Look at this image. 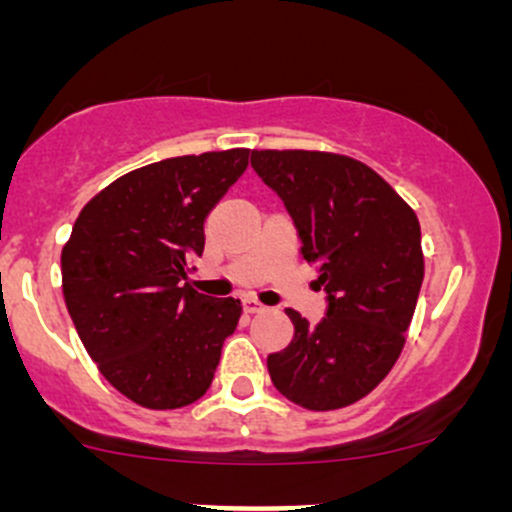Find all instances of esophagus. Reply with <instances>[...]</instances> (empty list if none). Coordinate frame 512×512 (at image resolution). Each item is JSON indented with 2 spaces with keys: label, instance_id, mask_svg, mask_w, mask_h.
I'll return each mask as SVG.
<instances>
[{
  "label": "esophagus",
  "instance_id": "34e87169",
  "mask_svg": "<svg viewBox=\"0 0 512 512\" xmlns=\"http://www.w3.org/2000/svg\"><path fill=\"white\" fill-rule=\"evenodd\" d=\"M242 309H245L247 314H260V312H265V304L257 302L255 297H245L242 299Z\"/></svg>",
  "mask_w": 512,
  "mask_h": 512
}]
</instances>
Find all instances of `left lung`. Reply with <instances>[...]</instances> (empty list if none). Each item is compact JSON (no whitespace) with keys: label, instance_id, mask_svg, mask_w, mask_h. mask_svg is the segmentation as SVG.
<instances>
[{"label":"left lung","instance_id":"left-lung-1","mask_svg":"<svg viewBox=\"0 0 512 512\" xmlns=\"http://www.w3.org/2000/svg\"><path fill=\"white\" fill-rule=\"evenodd\" d=\"M252 168L285 203L299 255L319 275L327 314L285 309L294 337L267 356L272 384L312 411L369 394L404 349L423 282L421 225L379 173L319 151H252Z\"/></svg>","mask_w":512,"mask_h":512}]
</instances>
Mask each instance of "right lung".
Instances as JSON below:
<instances>
[{"label": "right lung", "instance_id": "1", "mask_svg": "<svg viewBox=\"0 0 512 512\" xmlns=\"http://www.w3.org/2000/svg\"><path fill=\"white\" fill-rule=\"evenodd\" d=\"M250 151L165 158L113 180L76 218L61 252L74 327L108 384L146 409H180L213 384L240 299L190 287L205 218Z\"/></svg>", "mask_w": 512, "mask_h": 512}]
</instances>
